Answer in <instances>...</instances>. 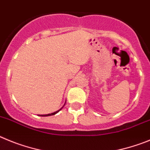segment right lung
<instances>
[{
	"mask_svg": "<svg viewBox=\"0 0 150 150\" xmlns=\"http://www.w3.org/2000/svg\"><path fill=\"white\" fill-rule=\"evenodd\" d=\"M62 108H61V109H62ZM61 109H60V110H57V111H56V112H54V113H52V114H45V115H40V116H42V117H47V116H52V115H54V114H56L57 113H58V112L60 111V110H61Z\"/></svg>",
	"mask_w": 150,
	"mask_h": 150,
	"instance_id": "1",
	"label": "right lung"
}]
</instances>
